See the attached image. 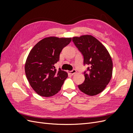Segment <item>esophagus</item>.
I'll list each match as a JSON object with an SVG mask.
<instances>
[{
    "instance_id": "esophagus-1",
    "label": "esophagus",
    "mask_w": 133,
    "mask_h": 133,
    "mask_svg": "<svg viewBox=\"0 0 133 133\" xmlns=\"http://www.w3.org/2000/svg\"><path fill=\"white\" fill-rule=\"evenodd\" d=\"M76 70H75V69H73V70H71V71H68V73L70 74H71V75L74 74L75 73H76Z\"/></svg>"
}]
</instances>
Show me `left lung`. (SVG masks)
Returning <instances> with one entry per match:
<instances>
[{
	"instance_id": "8db88e82",
	"label": "left lung",
	"mask_w": 133,
	"mask_h": 133,
	"mask_svg": "<svg viewBox=\"0 0 133 133\" xmlns=\"http://www.w3.org/2000/svg\"><path fill=\"white\" fill-rule=\"evenodd\" d=\"M75 45L84 57V64L89 65L85 80L79 89L88 95L94 96L102 92L110 81L112 62L108 51L97 39L90 35L72 38Z\"/></svg>"
}]
</instances>
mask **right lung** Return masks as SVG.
Instances as JSON below:
<instances>
[{
    "instance_id": "obj_1",
    "label": "right lung",
    "mask_w": 133,
    "mask_h": 133,
    "mask_svg": "<svg viewBox=\"0 0 133 133\" xmlns=\"http://www.w3.org/2000/svg\"><path fill=\"white\" fill-rule=\"evenodd\" d=\"M71 38L46 37L39 41L28 55L25 72L30 86L37 93L49 97L58 92L68 77L66 71L55 69L63 48Z\"/></svg>"
}]
</instances>
